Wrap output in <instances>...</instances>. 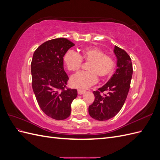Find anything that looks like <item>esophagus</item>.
I'll return each mask as SVG.
<instances>
[{
	"mask_svg": "<svg viewBox=\"0 0 160 160\" xmlns=\"http://www.w3.org/2000/svg\"><path fill=\"white\" fill-rule=\"evenodd\" d=\"M78 94L79 95H82V94H83V93H85V91H84V90H81V89H78Z\"/></svg>",
	"mask_w": 160,
	"mask_h": 160,
	"instance_id": "obj_1",
	"label": "esophagus"
}]
</instances>
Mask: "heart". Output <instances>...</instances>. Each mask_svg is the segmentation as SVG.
<instances>
[{
    "instance_id": "1",
    "label": "heart",
    "mask_w": 160,
    "mask_h": 160,
    "mask_svg": "<svg viewBox=\"0 0 160 160\" xmlns=\"http://www.w3.org/2000/svg\"><path fill=\"white\" fill-rule=\"evenodd\" d=\"M82 61L89 62L87 66L88 72H81L72 76L70 79L72 87L79 89H88L93 85L99 77L100 79L109 76L114 69L115 62L111 57L105 55L103 51L97 47L82 49L77 55L67 51L63 56V62L69 71H77L81 66Z\"/></svg>"
}]
</instances>
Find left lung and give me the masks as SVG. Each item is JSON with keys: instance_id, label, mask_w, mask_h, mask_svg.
I'll return each mask as SVG.
<instances>
[{"instance_id": "1", "label": "left lung", "mask_w": 160, "mask_h": 160, "mask_svg": "<svg viewBox=\"0 0 160 160\" xmlns=\"http://www.w3.org/2000/svg\"><path fill=\"white\" fill-rule=\"evenodd\" d=\"M113 52L117 57V69L107 83L93 91L95 101L89 107L91 117L98 121L108 120L119 112L130 88L133 74L131 58L117 46L114 47ZM104 91L107 93L102 95Z\"/></svg>"}]
</instances>
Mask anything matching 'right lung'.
Returning <instances> with one entry per match:
<instances>
[{"label":"right lung","instance_id":"1","mask_svg":"<svg viewBox=\"0 0 160 160\" xmlns=\"http://www.w3.org/2000/svg\"><path fill=\"white\" fill-rule=\"evenodd\" d=\"M73 46L67 38H55L42 43L32 56L34 93L44 113L57 120L69 117L71 103L77 96V89H65L69 77L64 70L63 56Z\"/></svg>","mask_w":160,"mask_h":160}]
</instances>
